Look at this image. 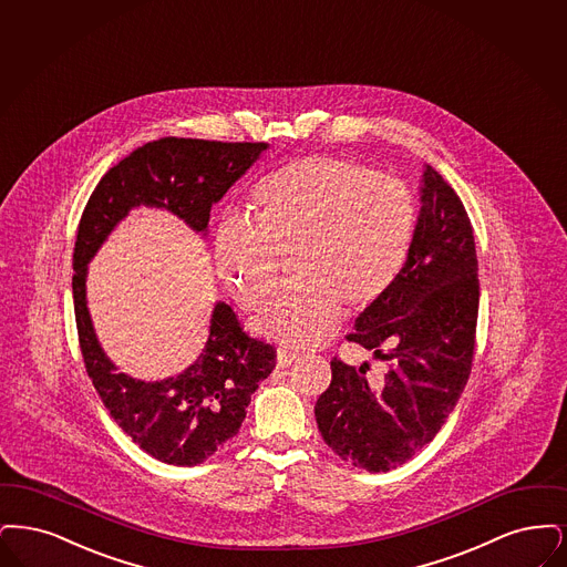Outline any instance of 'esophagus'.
<instances>
[{
    "label": "esophagus",
    "instance_id": "obj_1",
    "mask_svg": "<svg viewBox=\"0 0 567 567\" xmlns=\"http://www.w3.org/2000/svg\"><path fill=\"white\" fill-rule=\"evenodd\" d=\"M296 358H298V353L290 351V349H284V347L277 349V367L279 369H288L290 364H295Z\"/></svg>",
    "mask_w": 567,
    "mask_h": 567
}]
</instances>
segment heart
Masks as SVG:
<instances>
[{
    "instance_id": "obj_1",
    "label": "heart",
    "mask_w": 567,
    "mask_h": 567,
    "mask_svg": "<svg viewBox=\"0 0 567 567\" xmlns=\"http://www.w3.org/2000/svg\"><path fill=\"white\" fill-rule=\"evenodd\" d=\"M251 218L218 224L214 260L235 300L254 309L281 271L295 272L254 328L286 346L323 341L341 305L362 309L394 284L413 233L415 203L395 179L339 156H305L269 173L251 193Z\"/></svg>"
}]
</instances>
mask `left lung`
Instances as JSON below:
<instances>
[{"label": "left lung", "instance_id": "obj_1", "mask_svg": "<svg viewBox=\"0 0 567 567\" xmlns=\"http://www.w3.org/2000/svg\"><path fill=\"white\" fill-rule=\"evenodd\" d=\"M478 296L464 203L425 165L406 262L347 334L388 370L370 379L367 362L355 369L332 358V381L316 404L321 439L341 460L388 472L432 443L468 383Z\"/></svg>", "mask_w": 567, "mask_h": 567}]
</instances>
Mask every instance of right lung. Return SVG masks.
I'll return each instance as SVG.
<instances>
[{
  "label": "right lung",
  "instance_id": "add662e5",
  "mask_svg": "<svg viewBox=\"0 0 567 567\" xmlns=\"http://www.w3.org/2000/svg\"><path fill=\"white\" fill-rule=\"evenodd\" d=\"M267 148L265 142H150L101 177L78 224L72 288L84 367L124 434L172 466H197L239 432L251 394L275 369V347L251 339L235 311L218 302L207 343L182 374L148 383L116 372L89 316L86 265L114 226L140 205L163 207L205 233L212 205Z\"/></svg>",
  "mask_w": 567,
  "mask_h": 567
}]
</instances>
